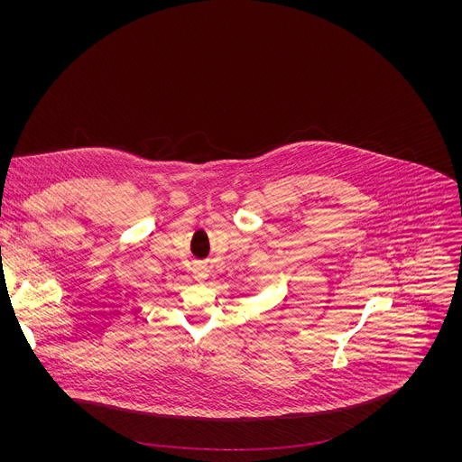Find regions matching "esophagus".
Wrapping results in <instances>:
<instances>
[{
  "instance_id": "obj_1",
  "label": "esophagus",
  "mask_w": 462,
  "mask_h": 462,
  "mask_svg": "<svg viewBox=\"0 0 462 462\" xmlns=\"http://www.w3.org/2000/svg\"><path fill=\"white\" fill-rule=\"evenodd\" d=\"M208 276H210L208 267H205V265H195V267H193V278H195L197 282H199V283L207 282Z\"/></svg>"
}]
</instances>
